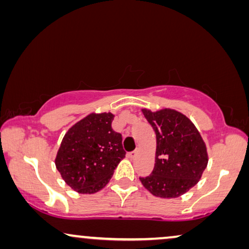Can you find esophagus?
I'll return each mask as SVG.
<instances>
[{
    "label": "esophagus",
    "instance_id": "esophagus-1",
    "mask_svg": "<svg viewBox=\"0 0 249 249\" xmlns=\"http://www.w3.org/2000/svg\"><path fill=\"white\" fill-rule=\"evenodd\" d=\"M136 154H137V152H136V151L128 153V158H129V159H134L135 156H136Z\"/></svg>",
    "mask_w": 249,
    "mask_h": 249
}]
</instances>
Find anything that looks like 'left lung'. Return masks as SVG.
<instances>
[{"label":"left lung","mask_w":249,"mask_h":249,"mask_svg":"<svg viewBox=\"0 0 249 249\" xmlns=\"http://www.w3.org/2000/svg\"><path fill=\"white\" fill-rule=\"evenodd\" d=\"M142 113L156 134L155 165L152 173L139 178L152 195L176 198L193 188L209 162L206 145L190 119L172 108Z\"/></svg>","instance_id":"left-lung-1"}]
</instances>
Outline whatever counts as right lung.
<instances>
[{
  "label": "right lung",
  "mask_w": 249,
  "mask_h": 249,
  "mask_svg": "<svg viewBox=\"0 0 249 249\" xmlns=\"http://www.w3.org/2000/svg\"><path fill=\"white\" fill-rule=\"evenodd\" d=\"M113 119L111 112L90 113L64 135L55 166L74 192L94 194L104 188L125 156L122 136L112 129Z\"/></svg>",
  "instance_id": "obj_1"
}]
</instances>
